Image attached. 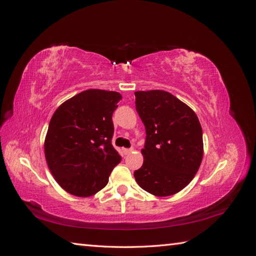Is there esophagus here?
<instances>
[{"instance_id": "1", "label": "esophagus", "mask_w": 256, "mask_h": 256, "mask_svg": "<svg viewBox=\"0 0 256 256\" xmlns=\"http://www.w3.org/2000/svg\"><path fill=\"white\" fill-rule=\"evenodd\" d=\"M131 152H132V148H124L122 150V152L125 154H129Z\"/></svg>"}]
</instances>
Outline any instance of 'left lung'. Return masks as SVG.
<instances>
[{
  "label": "left lung",
  "instance_id": "1",
  "mask_svg": "<svg viewBox=\"0 0 256 256\" xmlns=\"http://www.w3.org/2000/svg\"><path fill=\"white\" fill-rule=\"evenodd\" d=\"M134 95L146 130L143 166L134 178L152 196H173L198 171L204 152L202 127L194 111L171 92L138 90Z\"/></svg>",
  "mask_w": 256,
  "mask_h": 256
}]
</instances>
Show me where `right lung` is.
<instances>
[{"instance_id": "obj_1", "label": "right lung", "mask_w": 256, "mask_h": 256, "mask_svg": "<svg viewBox=\"0 0 256 256\" xmlns=\"http://www.w3.org/2000/svg\"><path fill=\"white\" fill-rule=\"evenodd\" d=\"M122 95L88 90L54 112L44 138V157L54 180L80 198L104 189L122 158L111 143L112 115Z\"/></svg>"}]
</instances>
